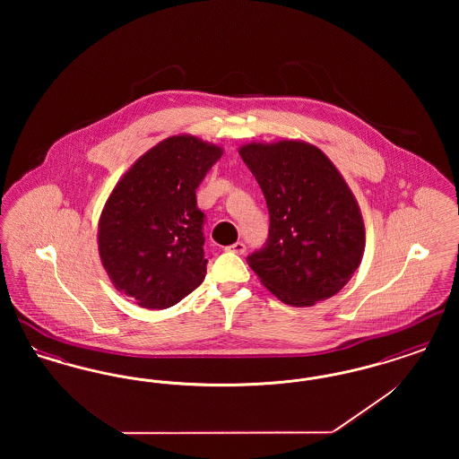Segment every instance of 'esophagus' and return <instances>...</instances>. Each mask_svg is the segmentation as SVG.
Masks as SVG:
<instances>
[{
	"label": "esophagus",
	"mask_w": 459,
	"mask_h": 459,
	"mask_svg": "<svg viewBox=\"0 0 459 459\" xmlns=\"http://www.w3.org/2000/svg\"><path fill=\"white\" fill-rule=\"evenodd\" d=\"M227 251L236 253V255H244V253H246V246H244V242H236V244L229 246V247H227Z\"/></svg>",
	"instance_id": "34e87169"
}]
</instances>
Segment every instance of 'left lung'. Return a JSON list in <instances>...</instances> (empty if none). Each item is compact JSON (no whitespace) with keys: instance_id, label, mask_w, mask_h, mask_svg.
Returning a JSON list of instances; mask_svg holds the SVG:
<instances>
[{"instance_id":"left-lung-1","label":"left lung","mask_w":459,"mask_h":459,"mask_svg":"<svg viewBox=\"0 0 459 459\" xmlns=\"http://www.w3.org/2000/svg\"><path fill=\"white\" fill-rule=\"evenodd\" d=\"M240 158L270 213L264 247L247 263L285 305H316L350 282L365 253V223L344 177L316 146L247 143Z\"/></svg>"}]
</instances>
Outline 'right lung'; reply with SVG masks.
Here are the masks:
<instances>
[{
    "mask_svg": "<svg viewBox=\"0 0 459 459\" xmlns=\"http://www.w3.org/2000/svg\"><path fill=\"white\" fill-rule=\"evenodd\" d=\"M221 154L195 135H172L137 158L113 187L98 223V249L111 284L132 303L165 309L204 281L196 189Z\"/></svg>",
    "mask_w": 459,
    "mask_h": 459,
    "instance_id": "obj_1",
    "label": "right lung"
}]
</instances>
